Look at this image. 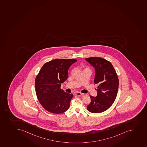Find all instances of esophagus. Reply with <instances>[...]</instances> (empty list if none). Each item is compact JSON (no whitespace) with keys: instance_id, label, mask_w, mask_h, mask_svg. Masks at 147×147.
<instances>
[{"instance_id":"34e87169","label":"esophagus","mask_w":147,"mask_h":147,"mask_svg":"<svg viewBox=\"0 0 147 147\" xmlns=\"http://www.w3.org/2000/svg\"><path fill=\"white\" fill-rule=\"evenodd\" d=\"M75 94L76 95H77V96H82V95H84V93H81V92H76L75 93Z\"/></svg>"}]
</instances>
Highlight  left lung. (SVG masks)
<instances>
[{
	"mask_svg": "<svg viewBox=\"0 0 147 147\" xmlns=\"http://www.w3.org/2000/svg\"><path fill=\"white\" fill-rule=\"evenodd\" d=\"M94 67L95 84H97V95L90 96L91 103L87 106L88 111L100 113L108 109L115 100L119 87V79L111 62L101 57L85 59Z\"/></svg>",
	"mask_w": 147,
	"mask_h": 147,
	"instance_id": "left-lung-1",
	"label": "left lung"
}]
</instances>
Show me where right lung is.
<instances>
[{"mask_svg":"<svg viewBox=\"0 0 147 147\" xmlns=\"http://www.w3.org/2000/svg\"><path fill=\"white\" fill-rule=\"evenodd\" d=\"M76 59H55L44 64L35 79L37 99L45 110L60 114L68 109L73 95L61 89L68 78V71Z\"/></svg>","mask_w":147,"mask_h":147,"instance_id":"obj_1","label":"right lung"}]
</instances>
